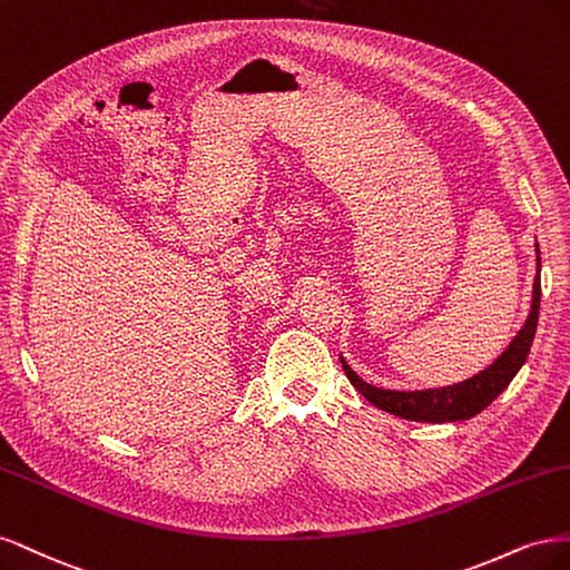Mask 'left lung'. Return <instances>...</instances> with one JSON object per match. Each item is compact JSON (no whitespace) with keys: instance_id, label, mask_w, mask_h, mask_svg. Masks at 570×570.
I'll use <instances>...</instances> for the list:
<instances>
[{"instance_id":"1","label":"left lung","mask_w":570,"mask_h":570,"mask_svg":"<svg viewBox=\"0 0 570 570\" xmlns=\"http://www.w3.org/2000/svg\"><path fill=\"white\" fill-rule=\"evenodd\" d=\"M538 253V277L532 282V303L525 324L519 328V334L504 347V353L494 360L483 372L473 374L466 381H459L452 385H440V389H421V391H393V389H379L374 383H366L360 379L353 366L347 364L341 355V364L345 376L351 379L355 391L362 393L374 407L410 419V421H426V424H448V421H464L479 412H483L490 402L498 397L511 379L519 374L521 366L528 360L532 338H535L538 317H540V248Z\"/></svg>"}]
</instances>
